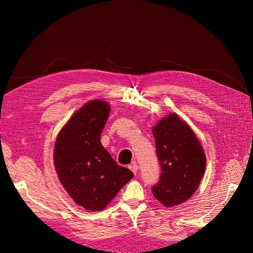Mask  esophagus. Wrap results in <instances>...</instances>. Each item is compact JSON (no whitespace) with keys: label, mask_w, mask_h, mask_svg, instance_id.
I'll return each mask as SVG.
<instances>
[{"label":"esophagus","mask_w":253,"mask_h":253,"mask_svg":"<svg viewBox=\"0 0 253 253\" xmlns=\"http://www.w3.org/2000/svg\"><path fill=\"white\" fill-rule=\"evenodd\" d=\"M129 169L132 170V173L133 174H137V171H138V165H137V163L136 162H133L132 164H130L129 165Z\"/></svg>","instance_id":"obj_1"}]
</instances>
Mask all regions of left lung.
Instances as JSON below:
<instances>
[{
  "label": "left lung",
  "instance_id": "1",
  "mask_svg": "<svg viewBox=\"0 0 253 253\" xmlns=\"http://www.w3.org/2000/svg\"><path fill=\"white\" fill-rule=\"evenodd\" d=\"M152 132L161 168L153 196L164 207L178 206L198 189L206 169V154L195 132L175 113L161 120Z\"/></svg>",
  "mask_w": 253,
  "mask_h": 253
}]
</instances>
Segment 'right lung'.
Wrapping results in <instances>:
<instances>
[{"label":"right lung","mask_w":253,"mask_h":253,"mask_svg":"<svg viewBox=\"0 0 253 253\" xmlns=\"http://www.w3.org/2000/svg\"><path fill=\"white\" fill-rule=\"evenodd\" d=\"M110 111L104 101L85 103L62 128L54 146L55 169L63 187L90 211L103 210L133 177L101 144Z\"/></svg>","instance_id":"add662e5"}]
</instances>
